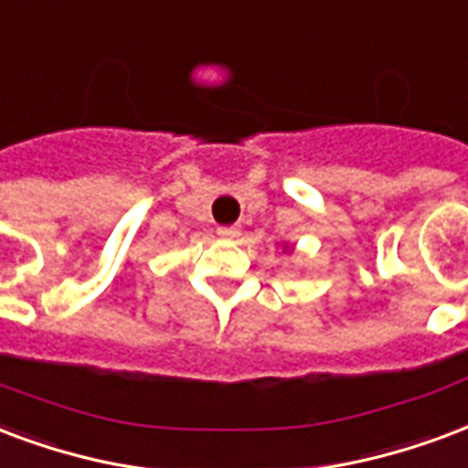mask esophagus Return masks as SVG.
Returning a JSON list of instances; mask_svg holds the SVG:
<instances>
[{
    "instance_id": "34e87169",
    "label": "esophagus",
    "mask_w": 468,
    "mask_h": 468,
    "mask_svg": "<svg viewBox=\"0 0 468 468\" xmlns=\"http://www.w3.org/2000/svg\"><path fill=\"white\" fill-rule=\"evenodd\" d=\"M218 235H220V238H238V235H240V228H238V225H220V228H218Z\"/></svg>"
}]
</instances>
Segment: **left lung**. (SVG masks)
Listing matches in <instances>:
<instances>
[{"label": "left lung", "mask_w": 468, "mask_h": 468, "mask_svg": "<svg viewBox=\"0 0 468 468\" xmlns=\"http://www.w3.org/2000/svg\"><path fill=\"white\" fill-rule=\"evenodd\" d=\"M282 250L292 252V250H295V248H292V245H290V243H285V245H282Z\"/></svg>", "instance_id": "obj_1"}]
</instances>
